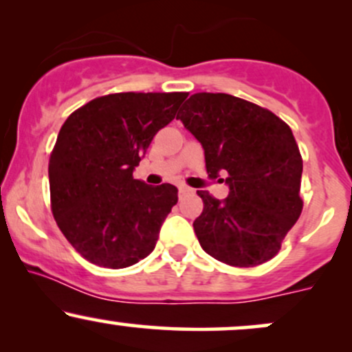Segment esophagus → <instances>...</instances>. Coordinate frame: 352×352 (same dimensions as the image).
<instances>
[{"label": "esophagus", "mask_w": 352, "mask_h": 352, "mask_svg": "<svg viewBox=\"0 0 352 352\" xmlns=\"http://www.w3.org/2000/svg\"><path fill=\"white\" fill-rule=\"evenodd\" d=\"M193 190L190 188V187H187V185H180L179 187V193H180V197H184V195H188V193H192Z\"/></svg>", "instance_id": "esophagus-1"}]
</instances>
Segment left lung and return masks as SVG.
<instances>
[{
  "label": "left lung",
  "instance_id": "1",
  "mask_svg": "<svg viewBox=\"0 0 352 352\" xmlns=\"http://www.w3.org/2000/svg\"><path fill=\"white\" fill-rule=\"evenodd\" d=\"M177 119L204 147L210 179L228 175L227 199L197 192L204 200L193 221L200 246L238 268L270 261L302 210V159L289 125L268 109L221 92L190 96Z\"/></svg>",
  "mask_w": 352,
  "mask_h": 352
}]
</instances>
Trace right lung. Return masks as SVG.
<instances>
[{"mask_svg":"<svg viewBox=\"0 0 352 352\" xmlns=\"http://www.w3.org/2000/svg\"><path fill=\"white\" fill-rule=\"evenodd\" d=\"M187 96H100L60 127L50 157L51 210L63 235L91 263L127 268L155 248L179 190L170 184L152 187L132 172Z\"/></svg>","mask_w":352,"mask_h":352,"instance_id":"obj_1","label":"right lung"}]
</instances>
